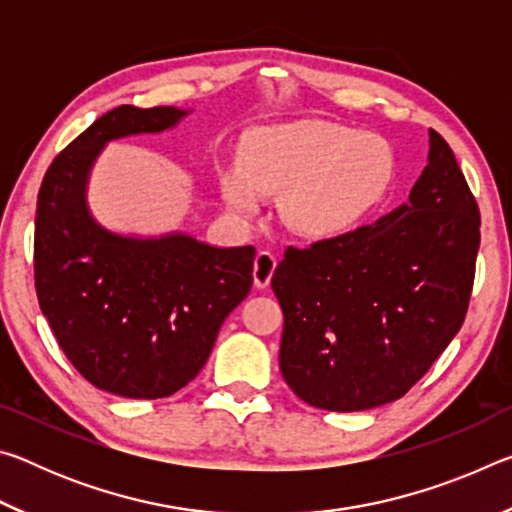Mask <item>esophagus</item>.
<instances>
[{
  "label": "esophagus",
  "instance_id": "1",
  "mask_svg": "<svg viewBox=\"0 0 512 512\" xmlns=\"http://www.w3.org/2000/svg\"><path fill=\"white\" fill-rule=\"evenodd\" d=\"M275 266H277V259L273 253H268V250H259L257 257H255V287L257 289H266L268 282H271V277L275 273Z\"/></svg>",
  "mask_w": 512,
  "mask_h": 512
}]
</instances>
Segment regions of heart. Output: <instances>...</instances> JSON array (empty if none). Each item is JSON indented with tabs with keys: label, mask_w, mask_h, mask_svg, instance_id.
<instances>
[{
	"label": "heart",
	"mask_w": 512,
	"mask_h": 512,
	"mask_svg": "<svg viewBox=\"0 0 512 512\" xmlns=\"http://www.w3.org/2000/svg\"><path fill=\"white\" fill-rule=\"evenodd\" d=\"M395 153L384 137L332 121H293L257 131L239 171H225L232 210L257 212L259 194H280V214L309 239L348 235L391 192Z\"/></svg>",
	"instance_id": "obj_1"
}]
</instances>
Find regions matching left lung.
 Instances as JSON below:
<instances>
[{
	"mask_svg": "<svg viewBox=\"0 0 512 512\" xmlns=\"http://www.w3.org/2000/svg\"><path fill=\"white\" fill-rule=\"evenodd\" d=\"M479 228L454 151L429 131V164L409 203L348 235L289 246L271 287L291 391L341 413L400 400L463 325Z\"/></svg>",
	"mask_w": 512,
	"mask_h": 512,
	"instance_id": "obj_1",
	"label": "left lung"
}]
</instances>
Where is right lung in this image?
Returning a JSON list of instances; mask_svg holds the SVG:
<instances>
[{
  "label": "right lung",
  "instance_id": "obj_1",
  "mask_svg": "<svg viewBox=\"0 0 512 512\" xmlns=\"http://www.w3.org/2000/svg\"><path fill=\"white\" fill-rule=\"evenodd\" d=\"M185 115L173 106L112 108L56 155L38 194L33 266L42 314L92 386L133 400L187 386L253 287V246L216 248L183 232L124 237L88 210L85 189L103 146L162 133Z\"/></svg>",
  "mask_w": 512,
  "mask_h": 512
}]
</instances>
